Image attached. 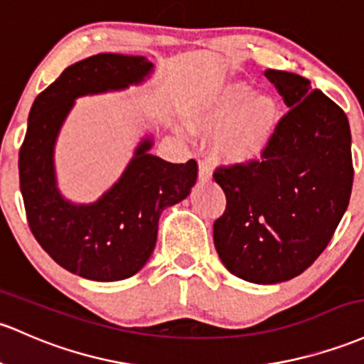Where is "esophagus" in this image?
<instances>
[{
	"label": "esophagus",
	"mask_w": 364,
	"mask_h": 364,
	"mask_svg": "<svg viewBox=\"0 0 364 364\" xmlns=\"http://www.w3.org/2000/svg\"><path fill=\"white\" fill-rule=\"evenodd\" d=\"M213 178V169H210V164L207 161H198V179L202 183L209 181Z\"/></svg>",
	"instance_id": "34e87169"
}]
</instances>
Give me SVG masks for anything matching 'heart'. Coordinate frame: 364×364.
Here are the masks:
<instances>
[{"mask_svg": "<svg viewBox=\"0 0 364 364\" xmlns=\"http://www.w3.org/2000/svg\"><path fill=\"white\" fill-rule=\"evenodd\" d=\"M282 105L273 93H257L247 82H230L197 114V124L215 131L214 151L228 162H250L261 157L273 141Z\"/></svg>", "mask_w": 364, "mask_h": 364, "instance_id": "b5f03b06", "label": "heart"}]
</instances>
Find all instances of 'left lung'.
I'll return each mask as SVG.
<instances>
[{
	"instance_id": "left-lung-1",
	"label": "left lung",
	"mask_w": 364,
	"mask_h": 364,
	"mask_svg": "<svg viewBox=\"0 0 364 364\" xmlns=\"http://www.w3.org/2000/svg\"><path fill=\"white\" fill-rule=\"evenodd\" d=\"M264 75L290 112L261 162L214 173L226 195L214 245L231 274L274 285L299 277L328 245L349 205L354 171L344 110L302 75Z\"/></svg>"
}]
</instances>
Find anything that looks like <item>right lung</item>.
I'll use <instances>...</instances> for the list:
<instances>
[{
    "label": "right lung",
    "mask_w": 364,
    "mask_h": 364,
    "mask_svg": "<svg viewBox=\"0 0 364 364\" xmlns=\"http://www.w3.org/2000/svg\"><path fill=\"white\" fill-rule=\"evenodd\" d=\"M146 57L98 53L75 62L36 97L18 155L20 191L31 231L57 264L91 282H119L149 262L164 209L185 200L197 162L171 164L139 139L122 174L95 202H72L58 186L55 146L75 100L141 86L154 74Z\"/></svg>",
    "instance_id": "add662e5"
}]
</instances>
